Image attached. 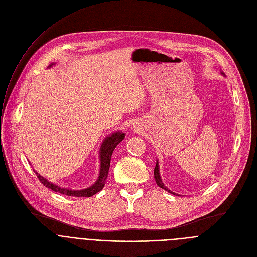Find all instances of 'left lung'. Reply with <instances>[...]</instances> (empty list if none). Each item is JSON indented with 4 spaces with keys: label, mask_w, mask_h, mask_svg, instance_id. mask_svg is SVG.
Segmentation results:
<instances>
[{
    "label": "left lung",
    "mask_w": 257,
    "mask_h": 257,
    "mask_svg": "<svg viewBox=\"0 0 257 257\" xmlns=\"http://www.w3.org/2000/svg\"><path fill=\"white\" fill-rule=\"evenodd\" d=\"M223 74V73H222ZM224 75V74H223ZM154 174H155V179H156V182H157V184L159 185V187H161L162 189H165L166 191H168L169 193H172V194H174V195H176V193L175 192H173V191H171L170 189H168L166 186H165V184L163 183V181H162V179H161V176H160V171H159V162H158V160H157V164H156V167H155V171H154ZM178 195V194H177Z\"/></svg>",
    "instance_id": "left-lung-1"
}]
</instances>
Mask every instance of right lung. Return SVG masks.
Here are the masks:
<instances>
[{
  "label": "right lung",
  "mask_w": 257,
  "mask_h": 257,
  "mask_svg": "<svg viewBox=\"0 0 257 257\" xmlns=\"http://www.w3.org/2000/svg\"><path fill=\"white\" fill-rule=\"evenodd\" d=\"M54 65V63H52L50 67H52ZM125 138V133H123L122 131H117L115 133L109 134L107 137L104 138V140L102 141V144L100 146L99 150V158H100V168H99V175L97 180L95 181V183L93 185H91L90 187L86 188V189H82V190H72V189H67V188H62L58 185L53 184L52 182L48 181L46 178H44L43 176H41L39 173H36L34 171V173L36 174V177L39 178V180L43 183V185H45L46 187H48L49 189H52L55 192H59L61 194H65L68 196H75V197H90L94 194H96L97 192H99L104 184L105 181L107 178V174H108V170H109V165H111V158H112V154L114 152V150L116 149V146Z\"/></svg>",
  "instance_id": "obj_1"
}]
</instances>
